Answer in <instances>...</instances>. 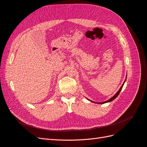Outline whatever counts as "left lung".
<instances>
[{"mask_svg":"<svg viewBox=\"0 0 147 147\" xmlns=\"http://www.w3.org/2000/svg\"><path fill=\"white\" fill-rule=\"evenodd\" d=\"M126 77H127V75H126ZM126 79H125V80H124V83H123V84H122V86H121V88H119V90L118 91V92L116 93V94H115L112 97H111V98L110 99H109V100H106V101H105V102H93V101H92V100H89L88 99V100H90V101H91V102H94V103H97V104H105V103H107V102H111V101H112V100H113L115 98H116V97L119 95V92H120V91H121V90H122V88H123V85H124V83H125V82H126Z\"/></svg>","mask_w":147,"mask_h":147,"instance_id":"1","label":"left lung"}]
</instances>
